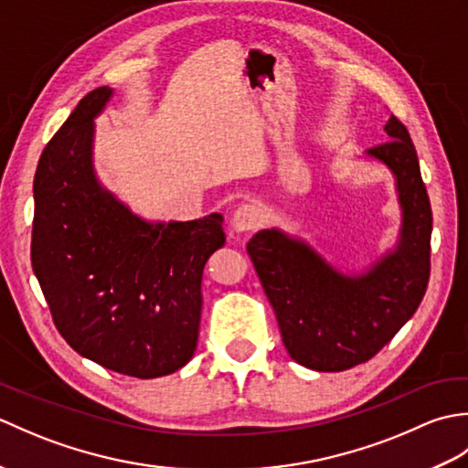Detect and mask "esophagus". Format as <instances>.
I'll return each instance as SVG.
<instances>
[{
    "label": "esophagus",
    "instance_id": "34e87169",
    "mask_svg": "<svg viewBox=\"0 0 468 468\" xmlns=\"http://www.w3.org/2000/svg\"><path fill=\"white\" fill-rule=\"evenodd\" d=\"M233 229L237 233H250L260 229L263 223V213L260 207L255 205H241L237 211L233 213Z\"/></svg>",
    "mask_w": 468,
    "mask_h": 468
}]
</instances>
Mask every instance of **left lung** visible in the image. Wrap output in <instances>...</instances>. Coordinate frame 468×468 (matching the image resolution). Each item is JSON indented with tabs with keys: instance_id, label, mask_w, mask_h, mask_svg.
<instances>
[{
	"instance_id": "8db88e82",
	"label": "left lung",
	"mask_w": 468,
	"mask_h": 468,
	"mask_svg": "<svg viewBox=\"0 0 468 468\" xmlns=\"http://www.w3.org/2000/svg\"><path fill=\"white\" fill-rule=\"evenodd\" d=\"M388 141L366 154L390 168L402 207L400 239L362 275H344L302 239L263 229L247 243L282 340L297 364L342 372L364 364L399 334L431 277L432 211L406 126L390 114Z\"/></svg>"
}]
</instances>
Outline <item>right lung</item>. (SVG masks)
<instances>
[{
    "mask_svg": "<svg viewBox=\"0 0 468 468\" xmlns=\"http://www.w3.org/2000/svg\"><path fill=\"white\" fill-rule=\"evenodd\" d=\"M111 96L108 86L88 92L39 156L32 267L69 347L146 380L197 350L203 270L225 245L223 217L148 223L98 183L94 118Z\"/></svg>",
    "mask_w": 468,
    "mask_h": 468,
    "instance_id": "1",
    "label": "right lung"
}]
</instances>
